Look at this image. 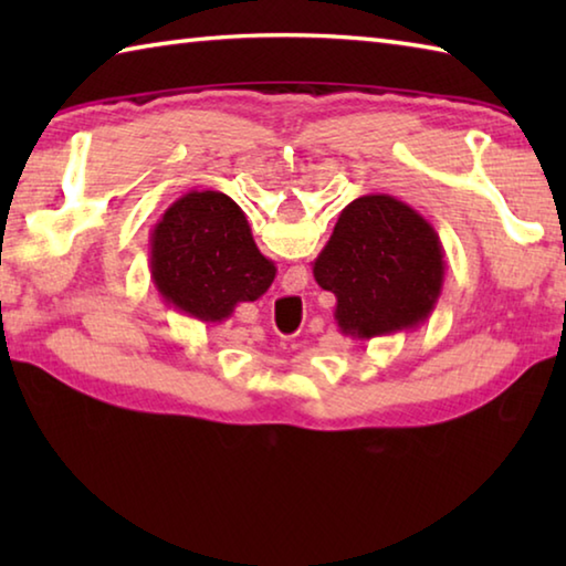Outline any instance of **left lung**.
Masks as SVG:
<instances>
[{
  "instance_id": "left-lung-1",
  "label": "left lung",
  "mask_w": 566,
  "mask_h": 566,
  "mask_svg": "<svg viewBox=\"0 0 566 566\" xmlns=\"http://www.w3.org/2000/svg\"><path fill=\"white\" fill-rule=\"evenodd\" d=\"M312 272L337 296L334 319L344 337L371 339L432 317L447 264L439 234L417 209L364 195L342 209Z\"/></svg>"
}]
</instances>
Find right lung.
I'll return each mask as SVG.
<instances>
[{"label": "right lung", "mask_w": 566, "mask_h": 566, "mask_svg": "<svg viewBox=\"0 0 566 566\" xmlns=\"http://www.w3.org/2000/svg\"><path fill=\"white\" fill-rule=\"evenodd\" d=\"M149 270L161 300L199 322L229 319L276 276L242 209L214 189L187 191L161 214L149 237Z\"/></svg>", "instance_id": "obj_1"}]
</instances>
